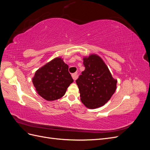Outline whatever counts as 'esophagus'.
I'll use <instances>...</instances> for the list:
<instances>
[{
	"instance_id": "obj_1",
	"label": "esophagus",
	"mask_w": 150,
	"mask_h": 150,
	"mask_svg": "<svg viewBox=\"0 0 150 150\" xmlns=\"http://www.w3.org/2000/svg\"><path fill=\"white\" fill-rule=\"evenodd\" d=\"M72 78H73V79L74 81H76V79L78 78V73H77V72H75V73L72 74Z\"/></svg>"
}]
</instances>
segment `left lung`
I'll return each mask as SVG.
<instances>
[{"label": "left lung", "instance_id": "1", "mask_svg": "<svg viewBox=\"0 0 150 150\" xmlns=\"http://www.w3.org/2000/svg\"><path fill=\"white\" fill-rule=\"evenodd\" d=\"M85 69L76 81L81 101L89 109L104 105L116 89L117 80L112 78L103 59L96 54L84 56Z\"/></svg>", "mask_w": 150, "mask_h": 150}]
</instances>
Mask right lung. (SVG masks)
Masks as SVG:
<instances>
[{"label": "right lung", "instance_id": "right-lung-1", "mask_svg": "<svg viewBox=\"0 0 150 150\" xmlns=\"http://www.w3.org/2000/svg\"><path fill=\"white\" fill-rule=\"evenodd\" d=\"M67 64L57 57L35 71L33 83L40 96L49 101L56 100L65 94L73 82Z\"/></svg>", "mask_w": 150, "mask_h": 150}]
</instances>
